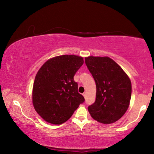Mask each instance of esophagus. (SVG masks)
I'll return each mask as SVG.
<instances>
[{
    "label": "esophagus",
    "mask_w": 154,
    "mask_h": 154,
    "mask_svg": "<svg viewBox=\"0 0 154 154\" xmlns=\"http://www.w3.org/2000/svg\"><path fill=\"white\" fill-rule=\"evenodd\" d=\"M83 96H84V98H86V92H84V93H83Z\"/></svg>",
    "instance_id": "1"
}]
</instances>
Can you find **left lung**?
I'll use <instances>...</instances> for the list:
<instances>
[{
    "label": "left lung",
    "mask_w": 154,
    "mask_h": 154,
    "mask_svg": "<svg viewBox=\"0 0 154 154\" xmlns=\"http://www.w3.org/2000/svg\"><path fill=\"white\" fill-rule=\"evenodd\" d=\"M85 64L95 80L96 101L88 106L92 118L102 124L119 120L130 105L132 84L119 65L107 56H88Z\"/></svg>",
    "instance_id": "8db88e82"
}]
</instances>
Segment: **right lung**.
<instances>
[{
  "mask_svg": "<svg viewBox=\"0 0 154 154\" xmlns=\"http://www.w3.org/2000/svg\"><path fill=\"white\" fill-rule=\"evenodd\" d=\"M83 64L82 56H58L47 60L38 71L32 100L35 111L45 122L64 123L84 101L73 78Z\"/></svg>",
  "mask_w": 154,
  "mask_h": 154,
  "instance_id": "1",
  "label": "right lung"
}]
</instances>
